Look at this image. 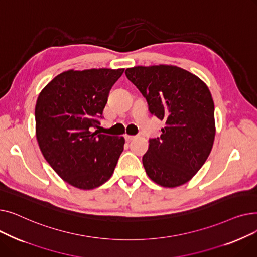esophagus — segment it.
Segmentation results:
<instances>
[{
    "label": "esophagus",
    "mask_w": 257,
    "mask_h": 257,
    "mask_svg": "<svg viewBox=\"0 0 257 257\" xmlns=\"http://www.w3.org/2000/svg\"><path fill=\"white\" fill-rule=\"evenodd\" d=\"M136 138H137V137H134V136H128V134H125V140H126V141H128V142H130V141L134 140Z\"/></svg>",
    "instance_id": "34e87169"
}]
</instances>
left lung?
Segmentation results:
<instances>
[{"label": "left lung", "mask_w": 257, "mask_h": 257, "mask_svg": "<svg viewBox=\"0 0 257 257\" xmlns=\"http://www.w3.org/2000/svg\"><path fill=\"white\" fill-rule=\"evenodd\" d=\"M147 100L152 115L166 121L143 156L148 176L165 187L191 180L213 145L214 105L206 84L174 65L134 66L125 72Z\"/></svg>", "instance_id": "obj_1"}]
</instances>
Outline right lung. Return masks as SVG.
<instances>
[{
	"label": "right lung",
	"mask_w": 257,
	"mask_h": 257,
	"mask_svg": "<svg viewBox=\"0 0 257 257\" xmlns=\"http://www.w3.org/2000/svg\"><path fill=\"white\" fill-rule=\"evenodd\" d=\"M124 70L66 71L37 98L40 151L65 182L80 190H92L109 179L124 150L123 137L92 132L99 127L108 94Z\"/></svg>",
	"instance_id": "obj_1"
}]
</instances>
